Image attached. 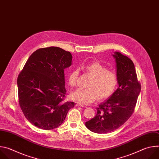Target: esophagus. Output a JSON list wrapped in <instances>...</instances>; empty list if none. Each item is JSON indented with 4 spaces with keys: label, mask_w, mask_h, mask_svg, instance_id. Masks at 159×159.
Returning <instances> with one entry per match:
<instances>
[{
    "label": "esophagus",
    "mask_w": 159,
    "mask_h": 159,
    "mask_svg": "<svg viewBox=\"0 0 159 159\" xmlns=\"http://www.w3.org/2000/svg\"><path fill=\"white\" fill-rule=\"evenodd\" d=\"M76 106H80V107H84V106L83 104H82L79 103V102H77Z\"/></svg>",
    "instance_id": "1"
}]
</instances>
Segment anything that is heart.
<instances>
[{
	"mask_svg": "<svg viewBox=\"0 0 159 159\" xmlns=\"http://www.w3.org/2000/svg\"><path fill=\"white\" fill-rule=\"evenodd\" d=\"M86 72L92 77L88 89L78 88L71 93L72 100L82 104H91L99 98L103 100L109 98L118 85V77L116 72L108 70L107 68L98 61H93L84 65ZM80 70L74 69L68 76V84L71 87L77 85Z\"/></svg>",
	"mask_w": 159,
	"mask_h": 159,
	"instance_id": "b5f03b06",
	"label": "heart"
}]
</instances>
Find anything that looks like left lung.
I'll use <instances>...</instances> for the list:
<instances>
[{"mask_svg":"<svg viewBox=\"0 0 159 159\" xmlns=\"http://www.w3.org/2000/svg\"><path fill=\"white\" fill-rule=\"evenodd\" d=\"M113 57L116 62L119 87L96 107L95 117L85 122L89 130L97 133H109L123 125L133 113L141 90L131 60L120 52H115Z\"/></svg>","mask_w":159,"mask_h":159,"instance_id":"8db88e82","label":"left lung"}]
</instances>
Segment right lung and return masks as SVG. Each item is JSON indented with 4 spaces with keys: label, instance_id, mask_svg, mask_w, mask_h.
Segmentation results:
<instances>
[{
    "label": "right lung",
    "instance_id": "add662e5",
    "mask_svg": "<svg viewBox=\"0 0 159 159\" xmlns=\"http://www.w3.org/2000/svg\"><path fill=\"white\" fill-rule=\"evenodd\" d=\"M69 52L55 47L39 48L29 57L18 75L19 104L26 118L36 127L60 126L74 102L65 101L64 69L72 65Z\"/></svg>",
    "mask_w": 159,
    "mask_h": 159
}]
</instances>
